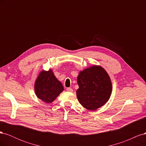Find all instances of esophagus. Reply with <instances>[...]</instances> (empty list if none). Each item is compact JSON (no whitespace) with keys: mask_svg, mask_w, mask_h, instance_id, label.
<instances>
[{"mask_svg":"<svg viewBox=\"0 0 146 146\" xmlns=\"http://www.w3.org/2000/svg\"><path fill=\"white\" fill-rule=\"evenodd\" d=\"M66 90H67V91H69V92H72L73 91V90L70 88H66Z\"/></svg>","mask_w":146,"mask_h":146,"instance_id":"34e87169","label":"esophagus"}]
</instances>
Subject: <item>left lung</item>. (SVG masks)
I'll list each match as a JSON object with an SVG mask.
<instances>
[{"label": "left lung", "instance_id": "left-lung-1", "mask_svg": "<svg viewBox=\"0 0 146 146\" xmlns=\"http://www.w3.org/2000/svg\"><path fill=\"white\" fill-rule=\"evenodd\" d=\"M78 100L84 108L94 111L108 101L112 92V83L104 68L94 65L79 72Z\"/></svg>", "mask_w": 146, "mask_h": 146}]
</instances>
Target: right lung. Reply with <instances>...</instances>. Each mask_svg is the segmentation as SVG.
I'll list each match as a JSON object with an SVG mask.
<instances>
[{
  "instance_id": "1",
  "label": "right lung",
  "mask_w": 146,
  "mask_h": 146,
  "mask_svg": "<svg viewBox=\"0 0 146 146\" xmlns=\"http://www.w3.org/2000/svg\"><path fill=\"white\" fill-rule=\"evenodd\" d=\"M34 90L38 98L46 104H50L63 91L64 87L50 69L41 70L35 80Z\"/></svg>"
}]
</instances>
